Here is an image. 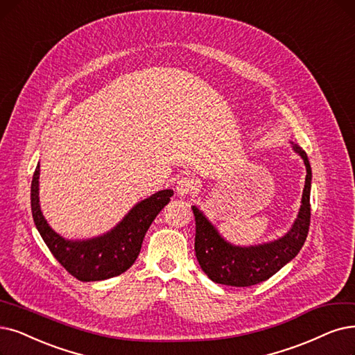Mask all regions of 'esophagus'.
I'll return each instance as SVG.
<instances>
[{
	"label": "esophagus",
	"mask_w": 355,
	"mask_h": 355,
	"mask_svg": "<svg viewBox=\"0 0 355 355\" xmlns=\"http://www.w3.org/2000/svg\"><path fill=\"white\" fill-rule=\"evenodd\" d=\"M195 187H196V183L192 178H188V176L180 178L176 182V192L180 196H185V195L191 193L195 189Z\"/></svg>",
	"instance_id": "34e87169"
}]
</instances>
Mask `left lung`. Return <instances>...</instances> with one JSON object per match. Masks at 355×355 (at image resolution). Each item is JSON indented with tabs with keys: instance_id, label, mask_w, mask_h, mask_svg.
I'll list each match as a JSON object with an SVG mask.
<instances>
[{
	"instance_id": "obj_1",
	"label": "left lung",
	"mask_w": 355,
	"mask_h": 355,
	"mask_svg": "<svg viewBox=\"0 0 355 355\" xmlns=\"http://www.w3.org/2000/svg\"><path fill=\"white\" fill-rule=\"evenodd\" d=\"M291 146L303 159L307 173L299 214L284 236L261 245L236 246L227 242L200 208L192 207L196 224V259L208 278L217 284L232 287L259 284L293 261L303 248L310 225L311 167L304 150L294 143Z\"/></svg>"
}]
</instances>
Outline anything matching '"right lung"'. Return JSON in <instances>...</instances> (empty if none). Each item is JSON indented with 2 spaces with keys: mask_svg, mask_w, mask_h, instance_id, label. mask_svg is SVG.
I'll return each instance as SVG.
<instances>
[{
  "mask_svg": "<svg viewBox=\"0 0 355 355\" xmlns=\"http://www.w3.org/2000/svg\"><path fill=\"white\" fill-rule=\"evenodd\" d=\"M36 166L31 189L32 214L44 242L67 271L80 281H102L121 275L138 258L144 236L159 212L167 205L172 189H163L135 204L112 230L92 239H65L56 233L42 214Z\"/></svg>",
  "mask_w": 355,
  "mask_h": 355,
  "instance_id": "obj_1",
  "label": "right lung"
}]
</instances>
